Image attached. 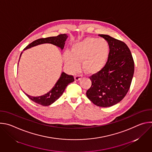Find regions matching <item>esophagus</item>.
<instances>
[{
	"instance_id": "34e87169",
	"label": "esophagus",
	"mask_w": 152,
	"mask_h": 152,
	"mask_svg": "<svg viewBox=\"0 0 152 152\" xmlns=\"http://www.w3.org/2000/svg\"><path fill=\"white\" fill-rule=\"evenodd\" d=\"M80 78H81V76H79V75H76V76H75V80H76V81L79 80Z\"/></svg>"
}]
</instances>
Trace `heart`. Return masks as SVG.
I'll use <instances>...</instances> for the list:
<instances>
[{
    "label": "heart",
    "instance_id": "heart-1",
    "mask_svg": "<svg viewBox=\"0 0 152 152\" xmlns=\"http://www.w3.org/2000/svg\"><path fill=\"white\" fill-rule=\"evenodd\" d=\"M110 47L104 39L87 37L81 41L75 43L71 51L64 53V59L66 66L73 72L82 67L88 74H94L100 71L105 65Z\"/></svg>",
    "mask_w": 152,
    "mask_h": 152
}]
</instances>
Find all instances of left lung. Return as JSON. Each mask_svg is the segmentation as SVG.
Wrapping results in <instances>:
<instances>
[{
    "label": "left lung",
    "instance_id": "8db88e82",
    "mask_svg": "<svg viewBox=\"0 0 152 152\" xmlns=\"http://www.w3.org/2000/svg\"><path fill=\"white\" fill-rule=\"evenodd\" d=\"M109 43L107 61L103 69L90 77L87 97L96 106L110 107L120 102L127 93L134 73V61L125 43L110 35L100 34Z\"/></svg>",
    "mask_w": 152,
    "mask_h": 152
}]
</instances>
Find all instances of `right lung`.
<instances>
[{"label":"right lung","mask_w":152,"mask_h":152,"mask_svg":"<svg viewBox=\"0 0 152 152\" xmlns=\"http://www.w3.org/2000/svg\"><path fill=\"white\" fill-rule=\"evenodd\" d=\"M67 38L66 34H60L56 37H50L48 38H39L34 41L31 44L28 45L24 50L35 46L43 43H51L52 45L57 46L62 49L64 47L65 41ZM21 53L20 54L21 56ZM75 80L74 77L72 75H69L65 73H62L59 79L58 80L55 86L47 94L39 97H32L28 94L26 96L33 102L44 106H49L55 102L62 94L66 86L69 83L73 82Z\"/></svg>","instance_id":"obj_1"}]
</instances>
